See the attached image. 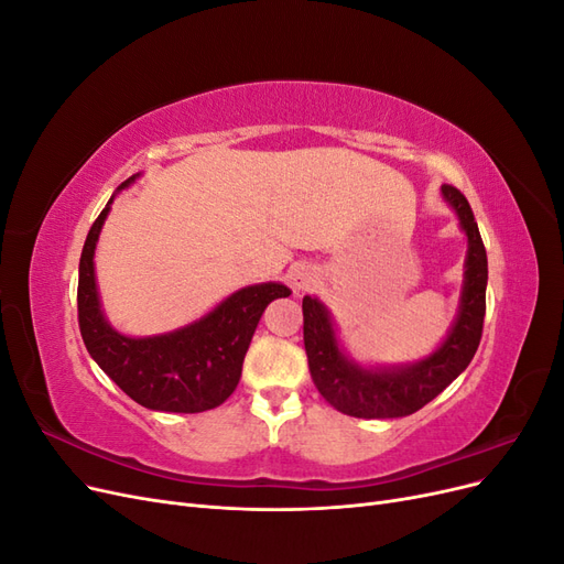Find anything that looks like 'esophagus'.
<instances>
[{
    "label": "esophagus",
    "mask_w": 564,
    "mask_h": 564,
    "mask_svg": "<svg viewBox=\"0 0 564 564\" xmlns=\"http://www.w3.org/2000/svg\"><path fill=\"white\" fill-rule=\"evenodd\" d=\"M317 280H319V275H317V270L313 265H305V263L294 265L292 284H294V289H299V292H308L311 286L317 284Z\"/></svg>",
    "instance_id": "34e87169"
}]
</instances>
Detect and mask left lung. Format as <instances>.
Masks as SVG:
<instances>
[{
	"label": "left lung",
	"mask_w": 564,
	"mask_h": 564,
	"mask_svg": "<svg viewBox=\"0 0 564 564\" xmlns=\"http://www.w3.org/2000/svg\"><path fill=\"white\" fill-rule=\"evenodd\" d=\"M442 195L456 209L460 228L468 235V259L458 319L445 344L429 360L392 371L355 367L340 355L324 305L311 296L303 299V344L311 377L319 395L340 414L357 419H398L414 414L435 400L470 365L480 346L487 311V251L464 193L454 185H442Z\"/></svg>",
	"instance_id": "8db88e82"
}]
</instances>
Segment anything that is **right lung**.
I'll list each match as a JSON object with an SVG mask.
<instances>
[{"label":"right lung","instance_id":"1","mask_svg":"<svg viewBox=\"0 0 564 564\" xmlns=\"http://www.w3.org/2000/svg\"><path fill=\"white\" fill-rule=\"evenodd\" d=\"M133 181L122 183L127 187ZM108 207L98 214L79 259L77 319L89 355L127 395L148 409L197 414L224 404L240 383L242 362L265 305L292 292L284 284L240 289L207 317L150 338L117 334L104 319L94 280V249Z\"/></svg>","mask_w":564,"mask_h":564}]
</instances>
